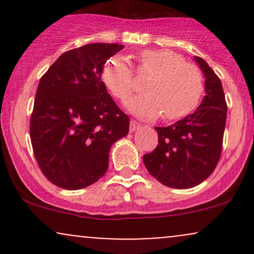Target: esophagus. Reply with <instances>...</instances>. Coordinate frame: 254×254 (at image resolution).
I'll return each mask as SVG.
<instances>
[{
  "label": "esophagus",
  "instance_id": "obj_1",
  "mask_svg": "<svg viewBox=\"0 0 254 254\" xmlns=\"http://www.w3.org/2000/svg\"><path fill=\"white\" fill-rule=\"evenodd\" d=\"M139 127H141V125L137 123V122H135V121H131L130 122V131H131V132H133V131L138 130Z\"/></svg>",
  "mask_w": 254,
  "mask_h": 254
}]
</instances>
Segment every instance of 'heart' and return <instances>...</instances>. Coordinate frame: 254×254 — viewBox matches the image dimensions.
I'll use <instances>...</instances> for the list:
<instances>
[{"mask_svg":"<svg viewBox=\"0 0 254 254\" xmlns=\"http://www.w3.org/2000/svg\"><path fill=\"white\" fill-rule=\"evenodd\" d=\"M139 70L150 71L145 77L143 94L130 98L125 107L136 117L177 121L191 115L204 94V80L193 64L172 50H144L138 56ZM100 80L112 97L124 100L133 88L132 74L122 56L104 63Z\"/></svg>","mask_w":254,"mask_h":254,"instance_id":"obj_1","label":"heart"}]
</instances>
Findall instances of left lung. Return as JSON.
<instances>
[{
  "instance_id": "8db88e82",
  "label": "left lung",
  "mask_w": 254,
  "mask_h": 254,
  "mask_svg": "<svg viewBox=\"0 0 254 254\" xmlns=\"http://www.w3.org/2000/svg\"><path fill=\"white\" fill-rule=\"evenodd\" d=\"M204 74L205 95L191 115L168 127H156L159 145L143 155L145 168L157 182L172 189L203 183L216 167L222 150L227 104L222 83L209 64L193 57Z\"/></svg>"
}]
</instances>
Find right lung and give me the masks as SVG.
Returning a JSON list of instances; mask_svg holds the SVG:
<instances>
[{"label": "right lung", "mask_w": 254, "mask_h": 254, "mask_svg": "<svg viewBox=\"0 0 254 254\" xmlns=\"http://www.w3.org/2000/svg\"><path fill=\"white\" fill-rule=\"evenodd\" d=\"M124 49L93 43L64 52L38 84L30 135L43 174L65 190L97 183L109 167L112 144L130 119L100 80L104 63Z\"/></svg>", "instance_id": "right-lung-1"}]
</instances>
